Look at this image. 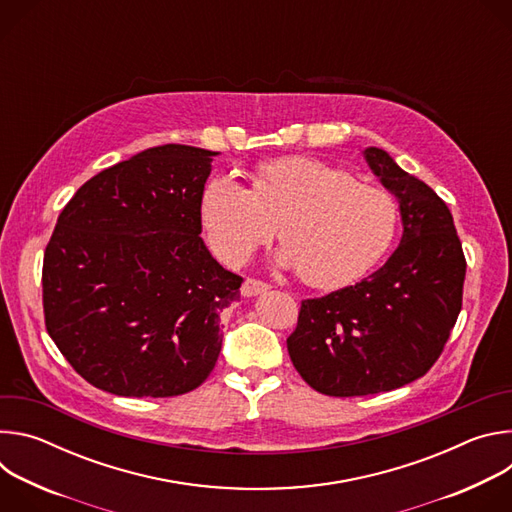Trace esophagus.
Returning a JSON list of instances; mask_svg holds the SVG:
<instances>
[{"instance_id":"esophagus-1","label":"esophagus","mask_w":512,"mask_h":512,"mask_svg":"<svg viewBox=\"0 0 512 512\" xmlns=\"http://www.w3.org/2000/svg\"><path fill=\"white\" fill-rule=\"evenodd\" d=\"M267 289H269V285H267L265 281H259V279H245L243 285H241V296H245V298H255V296L265 294Z\"/></svg>"}]
</instances>
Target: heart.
Masks as SVG:
<instances>
[{"label": "heart", "instance_id": "b5f03b06", "mask_svg": "<svg viewBox=\"0 0 512 512\" xmlns=\"http://www.w3.org/2000/svg\"><path fill=\"white\" fill-rule=\"evenodd\" d=\"M200 218L214 255L243 265L271 239L283 247L277 263L296 267L312 287L334 289L367 275L389 251L399 212L393 196L356 182L346 170L306 156L265 160L251 188L221 174L206 182Z\"/></svg>", "mask_w": 512, "mask_h": 512}]
</instances>
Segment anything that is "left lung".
<instances>
[{
    "mask_svg": "<svg viewBox=\"0 0 512 512\" xmlns=\"http://www.w3.org/2000/svg\"><path fill=\"white\" fill-rule=\"evenodd\" d=\"M362 154L397 198L403 235L369 277L302 302L289 358L312 389L330 397L375 395L423 377L462 310L466 259L450 208L385 150Z\"/></svg>",
    "mask_w": 512,
    "mask_h": 512,
    "instance_id": "obj_1",
    "label": "left lung"
}]
</instances>
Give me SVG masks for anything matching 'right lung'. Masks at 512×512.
<instances>
[{"label": "right lung", "instance_id": "obj_1", "mask_svg": "<svg viewBox=\"0 0 512 512\" xmlns=\"http://www.w3.org/2000/svg\"><path fill=\"white\" fill-rule=\"evenodd\" d=\"M214 156L180 143L143 150L62 208L42 267L46 330L97 389L174 397L214 369L221 312L243 283L200 239Z\"/></svg>", "mask_w": 512, "mask_h": 512}]
</instances>
